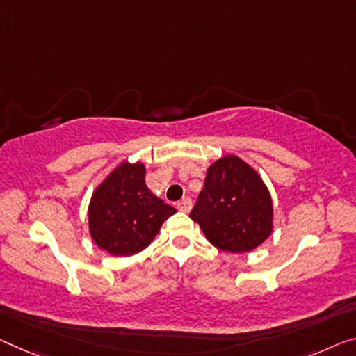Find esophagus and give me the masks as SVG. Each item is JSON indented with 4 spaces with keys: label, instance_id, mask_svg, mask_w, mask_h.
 Returning <instances> with one entry per match:
<instances>
[{
    "label": "esophagus",
    "instance_id": "esophagus-1",
    "mask_svg": "<svg viewBox=\"0 0 356 356\" xmlns=\"http://www.w3.org/2000/svg\"><path fill=\"white\" fill-rule=\"evenodd\" d=\"M177 209L179 211H184V213H189L191 209H193V200L189 199V197H184V199H181L177 204Z\"/></svg>",
    "mask_w": 356,
    "mask_h": 356
}]
</instances>
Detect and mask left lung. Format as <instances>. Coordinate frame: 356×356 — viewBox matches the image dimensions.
Returning <instances> with one entry per match:
<instances>
[{
  "label": "left lung",
  "mask_w": 356,
  "mask_h": 356,
  "mask_svg": "<svg viewBox=\"0 0 356 356\" xmlns=\"http://www.w3.org/2000/svg\"><path fill=\"white\" fill-rule=\"evenodd\" d=\"M189 216L216 248L247 253L272 232V199L253 168L227 156L207 170L204 189Z\"/></svg>",
  "instance_id": "1"
}]
</instances>
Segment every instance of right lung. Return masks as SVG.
<instances>
[{"mask_svg": "<svg viewBox=\"0 0 356 356\" xmlns=\"http://www.w3.org/2000/svg\"><path fill=\"white\" fill-rule=\"evenodd\" d=\"M143 163H122L98 186L89 205L94 242L114 256L145 250L177 210L147 189Z\"/></svg>", "mask_w": 356, "mask_h": 356, "instance_id": "1", "label": "right lung"}]
</instances>
